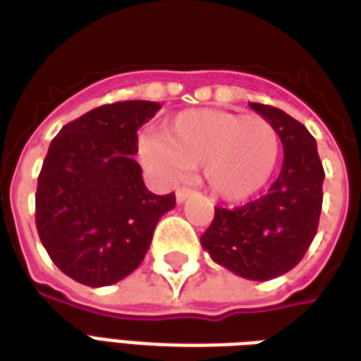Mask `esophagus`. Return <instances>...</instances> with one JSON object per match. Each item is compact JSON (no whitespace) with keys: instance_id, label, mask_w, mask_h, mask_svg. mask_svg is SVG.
Wrapping results in <instances>:
<instances>
[{"instance_id":"obj_1","label":"esophagus","mask_w":361,"mask_h":361,"mask_svg":"<svg viewBox=\"0 0 361 361\" xmlns=\"http://www.w3.org/2000/svg\"><path fill=\"white\" fill-rule=\"evenodd\" d=\"M190 196H192V190H190V188H178V190H176V202H178V204L186 202Z\"/></svg>"}]
</instances>
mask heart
<instances>
[{
  "label": "heart",
  "instance_id": "b5f03b06",
  "mask_svg": "<svg viewBox=\"0 0 361 361\" xmlns=\"http://www.w3.org/2000/svg\"><path fill=\"white\" fill-rule=\"evenodd\" d=\"M145 165L167 178L200 169L209 192L245 202L270 183L280 159V135L267 118L227 111H185L165 122L157 140H144Z\"/></svg>",
  "mask_w": 361,
  "mask_h": 361
}]
</instances>
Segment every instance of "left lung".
<instances>
[{
	"instance_id": "obj_1",
	"label": "left lung",
	"mask_w": 361,
	"mask_h": 361,
	"mask_svg": "<svg viewBox=\"0 0 361 361\" xmlns=\"http://www.w3.org/2000/svg\"><path fill=\"white\" fill-rule=\"evenodd\" d=\"M282 140L283 165L267 196L241 208H216L200 237L214 262L247 280L290 272L307 252L323 206V163L317 142L301 122L276 106L250 103Z\"/></svg>"
}]
</instances>
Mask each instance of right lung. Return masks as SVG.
<instances>
[{
    "label": "right lung",
    "mask_w": 361,
    "mask_h": 361,
    "mask_svg": "<svg viewBox=\"0 0 361 361\" xmlns=\"http://www.w3.org/2000/svg\"><path fill=\"white\" fill-rule=\"evenodd\" d=\"M161 104L122 101L85 112L58 132L37 186V229L52 262L91 288L111 286L142 264L175 194L149 192L137 130Z\"/></svg>",
    "instance_id": "right-lung-1"
}]
</instances>
